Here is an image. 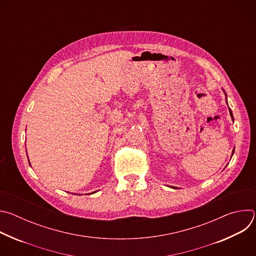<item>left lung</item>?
Masks as SVG:
<instances>
[{
    "label": "left lung",
    "mask_w": 256,
    "mask_h": 256,
    "mask_svg": "<svg viewBox=\"0 0 256 256\" xmlns=\"http://www.w3.org/2000/svg\"><path fill=\"white\" fill-rule=\"evenodd\" d=\"M224 93H225V95L227 96V94H226V92L224 91ZM226 102H227V98H226ZM228 103V102H227ZM229 110H230V116H231V118H232V120H234L233 118V114H232V112H231V109H229ZM233 154H234V150H233V152H232V156H233Z\"/></svg>",
    "instance_id": "1"
}]
</instances>
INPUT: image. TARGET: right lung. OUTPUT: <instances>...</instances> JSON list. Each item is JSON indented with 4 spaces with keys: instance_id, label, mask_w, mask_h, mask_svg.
Segmentation results:
<instances>
[{
    "instance_id": "right-lung-1",
    "label": "right lung",
    "mask_w": 256,
    "mask_h": 256,
    "mask_svg": "<svg viewBox=\"0 0 256 256\" xmlns=\"http://www.w3.org/2000/svg\"><path fill=\"white\" fill-rule=\"evenodd\" d=\"M92 194H94V192H92Z\"/></svg>"
}]
</instances>
